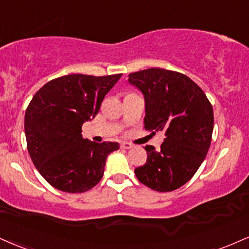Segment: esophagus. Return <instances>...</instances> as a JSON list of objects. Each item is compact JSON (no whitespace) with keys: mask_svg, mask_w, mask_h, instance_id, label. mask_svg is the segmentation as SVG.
<instances>
[{"mask_svg":"<svg viewBox=\"0 0 249 249\" xmlns=\"http://www.w3.org/2000/svg\"><path fill=\"white\" fill-rule=\"evenodd\" d=\"M121 147L124 148V149H130V148L133 147V145H132V143H130V142H121Z\"/></svg>","mask_w":249,"mask_h":249,"instance_id":"obj_1","label":"esophagus"}]
</instances>
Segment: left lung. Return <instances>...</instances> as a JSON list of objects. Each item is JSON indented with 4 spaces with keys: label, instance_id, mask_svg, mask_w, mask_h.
Segmentation results:
<instances>
[{
    "label": "left lung",
    "instance_id": "1",
    "mask_svg": "<svg viewBox=\"0 0 249 249\" xmlns=\"http://www.w3.org/2000/svg\"><path fill=\"white\" fill-rule=\"evenodd\" d=\"M145 97L143 124L164 133L160 148L145 147L147 161L134 169L137 178L155 191L178 189L195 175L211 143L213 109L204 91L178 71L148 68L128 75Z\"/></svg>",
    "mask_w": 249,
    "mask_h": 249
}]
</instances>
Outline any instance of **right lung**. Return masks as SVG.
I'll use <instances>...</instances> for the list:
<instances>
[{
	"instance_id": "obj_1",
	"label": "right lung",
	"mask_w": 249,
	"mask_h": 249,
	"mask_svg": "<svg viewBox=\"0 0 249 249\" xmlns=\"http://www.w3.org/2000/svg\"><path fill=\"white\" fill-rule=\"evenodd\" d=\"M121 76L70 74L47 82L30 102L24 121L29 154L55 189L85 193L101 181L107 155L119 143L90 142L81 132Z\"/></svg>"
}]
</instances>
